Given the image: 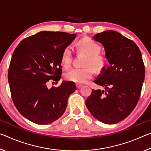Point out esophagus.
Wrapping results in <instances>:
<instances>
[{
  "label": "esophagus",
  "instance_id": "obj_1",
  "mask_svg": "<svg viewBox=\"0 0 151 151\" xmlns=\"http://www.w3.org/2000/svg\"><path fill=\"white\" fill-rule=\"evenodd\" d=\"M76 88H80L82 87V86H83V85H81V84H76Z\"/></svg>",
  "mask_w": 151,
  "mask_h": 151
}]
</instances>
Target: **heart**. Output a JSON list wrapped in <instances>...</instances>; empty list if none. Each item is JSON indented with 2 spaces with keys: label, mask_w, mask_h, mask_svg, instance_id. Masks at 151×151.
Returning a JSON list of instances; mask_svg holds the SVG:
<instances>
[{
  "label": "heart",
  "mask_w": 151,
  "mask_h": 151,
  "mask_svg": "<svg viewBox=\"0 0 151 151\" xmlns=\"http://www.w3.org/2000/svg\"><path fill=\"white\" fill-rule=\"evenodd\" d=\"M77 47L81 52L86 55L83 62V67L74 68L66 72L65 77L68 81L77 83H86L93 75L94 69L101 71L105 67L106 60L103 55L99 54L101 46L88 38L79 40ZM73 60L72 48L68 46L63 50L61 56V63L66 68L70 67Z\"/></svg>",
  "instance_id": "1"
}]
</instances>
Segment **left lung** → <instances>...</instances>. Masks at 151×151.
I'll return each mask as SVG.
<instances>
[{
  "label": "left lung",
  "mask_w": 151,
  "mask_h": 151,
  "mask_svg": "<svg viewBox=\"0 0 151 151\" xmlns=\"http://www.w3.org/2000/svg\"><path fill=\"white\" fill-rule=\"evenodd\" d=\"M93 39L104 46L109 66L94 81L105 90L93 89L86 106L99 121L116 124L131 113L139 100L145 76L142 55L134 41L114 30Z\"/></svg>",
  "instance_id": "8db88e82"
}]
</instances>
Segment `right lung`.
Here are the masks:
<instances>
[{"label": "right lung", "mask_w": 151, "mask_h": 151, "mask_svg": "<svg viewBox=\"0 0 151 151\" xmlns=\"http://www.w3.org/2000/svg\"><path fill=\"white\" fill-rule=\"evenodd\" d=\"M76 35L41 31L22 40L14 50L8 72L12 99L20 113L34 123L48 124L59 119L76 91L71 81L57 88L47 86L61 78V56Z\"/></svg>", "instance_id": "obj_1"}]
</instances>
